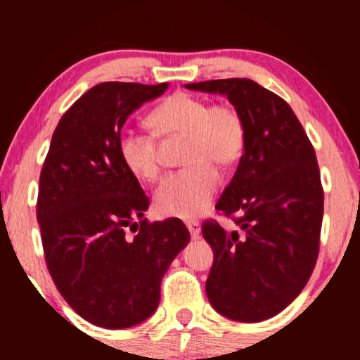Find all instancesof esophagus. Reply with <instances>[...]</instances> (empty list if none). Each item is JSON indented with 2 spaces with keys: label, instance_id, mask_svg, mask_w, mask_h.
<instances>
[{
  "label": "esophagus",
  "instance_id": "obj_1",
  "mask_svg": "<svg viewBox=\"0 0 360 360\" xmlns=\"http://www.w3.org/2000/svg\"><path fill=\"white\" fill-rule=\"evenodd\" d=\"M186 226H188L189 233H191L193 238L200 237V233H201V225H200V221L189 220V221H186Z\"/></svg>",
  "mask_w": 360,
  "mask_h": 360
}]
</instances>
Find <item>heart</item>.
I'll use <instances>...</instances> for the list:
<instances>
[{"label":"heart","instance_id":"heart-1","mask_svg":"<svg viewBox=\"0 0 360 360\" xmlns=\"http://www.w3.org/2000/svg\"><path fill=\"white\" fill-rule=\"evenodd\" d=\"M148 125L159 137H184L183 162L154 194L155 210L164 217L196 218L212 205L220 184L214 166L230 167L245 148L247 130L240 111L230 105H212L188 93H176L150 111ZM118 154L131 176L152 183L160 172L153 134L127 130L120 135Z\"/></svg>","mask_w":360,"mask_h":360}]
</instances>
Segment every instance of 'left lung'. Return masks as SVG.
Wrapping results in <instances>:
<instances>
[{
	"instance_id": "8db88e82",
	"label": "left lung",
	"mask_w": 360,
	"mask_h": 360,
	"mask_svg": "<svg viewBox=\"0 0 360 360\" xmlns=\"http://www.w3.org/2000/svg\"><path fill=\"white\" fill-rule=\"evenodd\" d=\"M223 94L245 122L237 171L214 208L238 214L235 230L205 221L214 259L206 296L223 316L243 323L283 311L307 286L316 264L323 189L315 148L283 98L252 79L184 84Z\"/></svg>"
}]
</instances>
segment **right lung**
<instances>
[{
	"label": "right lung",
	"mask_w": 360,
	"mask_h": 360,
	"mask_svg": "<svg viewBox=\"0 0 360 360\" xmlns=\"http://www.w3.org/2000/svg\"><path fill=\"white\" fill-rule=\"evenodd\" d=\"M167 88H91L60 118L40 174L37 220L49 272L69 307L101 328L154 315L160 281L191 240L179 218H143L148 198L118 154L127 118Z\"/></svg>",
	"instance_id": "obj_1"
}]
</instances>
